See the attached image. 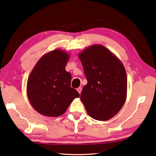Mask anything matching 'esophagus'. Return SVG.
Returning <instances> with one entry per match:
<instances>
[{
  "label": "esophagus",
  "mask_w": 156,
  "mask_h": 156,
  "mask_svg": "<svg viewBox=\"0 0 156 156\" xmlns=\"http://www.w3.org/2000/svg\"><path fill=\"white\" fill-rule=\"evenodd\" d=\"M77 90H78V92L80 94L81 92H82V88L81 87H78V89H77Z\"/></svg>",
  "instance_id": "esophagus-1"
}]
</instances>
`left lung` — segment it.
<instances>
[{
  "label": "left lung",
  "instance_id": "8db88e82",
  "mask_svg": "<svg viewBox=\"0 0 156 156\" xmlns=\"http://www.w3.org/2000/svg\"><path fill=\"white\" fill-rule=\"evenodd\" d=\"M78 57L87 80L80 100L90 117L108 120L126 102L127 83L125 67L114 54L100 44L87 48Z\"/></svg>",
  "mask_w": 156,
  "mask_h": 156
}]
</instances>
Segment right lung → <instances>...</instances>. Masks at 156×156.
Listing matches in <instances>:
<instances>
[{
    "mask_svg": "<svg viewBox=\"0 0 156 156\" xmlns=\"http://www.w3.org/2000/svg\"><path fill=\"white\" fill-rule=\"evenodd\" d=\"M69 55L55 49L41 56L28 78L29 100L41 115L57 117L64 114L72 101L80 97L71 87L72 75L66 70Z\"/></svg>",
    "mask_w": 156,
    "mask_h": 156,
    "instance_id": "right-lung-1",
    "label": "right lung"
}]
</instances>
